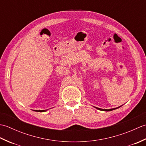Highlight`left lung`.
I'll list each match as a JSON object with an SVG mask.
<instances>
[{
    "label": "left lung",
    "instance_id": "8db88e82",
    "mask_svg": "<svg viewBox=\"0 0 146 146\" xmlns=\"http://www.w3.org/2000/svg\"><path fill=\"white\" fill-rule=\"evenodd\" d=\"M120 107H121V106H120ZM94 107L97 108V109H98V110H102V111H111V110H113L117 109V108H119L120 107H117V108H110V109H102V108H98V107Z\"/></svg>",
    "mask_w": 146,
    "mask_h": 146
}]
</instances>
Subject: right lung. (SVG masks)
Returning <instances> with one entry per match:
<instances>
[{"mask_svg":"<svg viewBox=\"0 0 146 146\" xmlns=\"http://www.w3.org/2000/svg\"><path fill=\"white\" fill-rule=\"evenodd\" d=\"M36 111H39V112H42V111H46V110H35Z\"/></svg>","mask_w":146,"mask_h":146,"instance_id":"right-lung-1","label":"right lung"}]
</instances>
